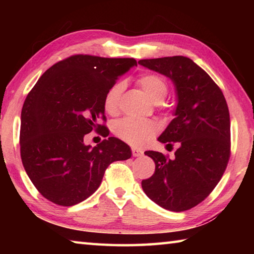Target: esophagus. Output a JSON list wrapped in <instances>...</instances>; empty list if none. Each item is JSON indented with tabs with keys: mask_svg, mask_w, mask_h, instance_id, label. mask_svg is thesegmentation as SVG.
<instances>
[{
	"mask_svg": "<svg viewBox=\"0 0 254 254\" xmlns=\"http://www.w3.org/2000/svg\"><path fill=\"white\" fill-rule=\"evenodd\" d=\"M143 154V151L141 149L132 148V156L133 157H141Z\"/></svg>",
	"mask_w": 254,
	"mask_h": 254,
	"instance_id": "34e87169",
	"label": "esophagus"
}]
</instances>
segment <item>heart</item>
I'll list each match as a JSON object with an SVG mask.
<instances>
[{
  "mask_svg": "<svg viewBox=\"0 0 254 254\" xmlns=\"http://www.w3.org/2000/svg\"><path fill=\"white\" fill-rule=\"evenodd\" d=\"M137 84L153 103H161L168 93V83L166 78L159 74L149 72L137 78ZM124 89L123 83H117L106 92L104 97V109L111 115L117 114L120 110V102ZM159 127L150 120H137L124 118L115 122L113 132L124 142L133 147H142L147 144L157 134Z\"/></svg>",
  "mask_w": 254,
  "mask_h": 254,
  "instance_id": "heart-1",
  "label": "heart"
}]
</instances>
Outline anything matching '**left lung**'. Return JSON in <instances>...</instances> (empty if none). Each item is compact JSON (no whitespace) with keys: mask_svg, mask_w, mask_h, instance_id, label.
<instances>
[{"mask_svg":"<svg viewBox=\"0 0 254 254\" xmlns=\"http://www.w3.org/2000/svg\"><path fill=\"white\" fill-rule=\"evenodd\" d=\"M140 65L173 80L177 94L175 119L158 141L178 142L175 158L145 151L156 163L142 180L150 199L171 212L201 203L220 182L231 154L229 107L221 88L204 69L184 56L142 59Z\"/></svg>","mask_w":254,"mask_h":254,"instance_id":"8db88e82","label":"left lung"}]
</instances>
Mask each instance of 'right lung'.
I'll return each mask as SVG.
<instances>
[{"mask_svg":"<svg viewBox=\"0 0 254 254\" xmlns=\"http://www.w3.org/2000/svg\"><path fill=\"white\" fill-rule=\"evenodd\" d=\"M136 66L133 58L75 55L45 71L21 112L20 152L24 170L40 194L60 206L88 198L112 162L131 158L114 136L92 148L84 136L109 135L104 97L120 76Z\"/></svg>","mask_w":254,"mask_h":254,"instance_id":"1","label":"right lung"}]
</instances>
